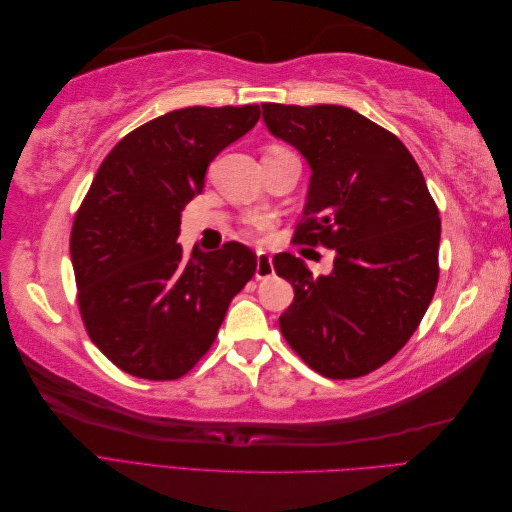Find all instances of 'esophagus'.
<instances>
[{"mask_svg": "<svg viewBox=\"0 0 512 512\" xmlns=\"http://www.w3.org/2000/svg\"><path fill=\"white\" fill-rule=\"evenodd\" d=\"M273 275V260L267 252H256V280H267Z\"/></svg>", "mask_w": 512, "mask_h": 512, "instance_id": "1", "label": "esophagus"}]
</instances>
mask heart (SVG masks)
Wrapping results in <instances>:
<instances>
[{
    "label": "heart",
    "instance_id": "1",
    "mask_svg": "<svg viewBox=\"0 0 512 512\" xmlns=\"http://www.w3.org/2000/svg\"><path fill=\"white\" fill-rule=\"evenodd\" d=\"M271 149H280V147H271ZM247 224H250L254 230H262V228L269 226V222L265 218H250V220H247Z\"/></svg>",
    "mask_w": 512,
    "mask_h": 512
}]
</instances>
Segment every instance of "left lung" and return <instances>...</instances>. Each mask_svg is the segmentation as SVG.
<instances>
[{
  "label": "left lung",
  "instance_id": "1",
  "mask_svg": "<svg viewBox=\"0 0 512 512\" xmlns=\"http://www.w3.org/2000/svg\"><path fill=\"white\" fill-rule=\"evenodd\" d=\"M262 119L312 168L294 241L335 250L318 277L297 256H273L294 288L282 335L322 376H365L406 346L433 299L438 207L406 145L352 108L269 102Z\"/></svg>",
  "mask_w": 512,
  "mask_h": 512
}]
</instances>
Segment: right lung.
Returning <instances> with one entry per match:
<instances>
[{"label": "right lung", "mask_w": 512, "mask_h": 512, "mask_svg": "<svg viewBox=\"0 0 512 512\" xmlns=\"http://www.w3.org/2000/svg\"><path fill=\"white\" fill-rule=\"evenodd\" d=\"M258 119L256 104L179 108L123 136L91 181L70 235L79 309L91 342L126 374H188L252 280L250 247L185 256L177 237L207 166Z\"/></svg>", "instance_id": "add662e5"}]
</instances>
